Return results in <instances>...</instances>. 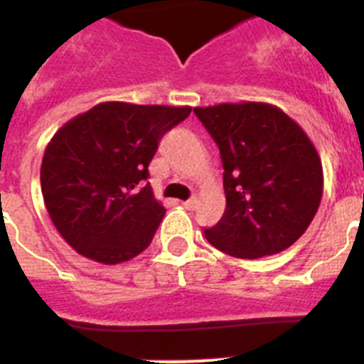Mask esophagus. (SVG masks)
<instances>
[{"label":"esophagus","instance_id":"esophagus-1","mask_svg":"<svg viewBox=\"0 0 364 364\" xmlns=\"http://www.w3.org/2000/svg\"><path fill=\"white\" fill-rule=\"evenodd\" d=\"M182 205H184L186 210H195L197 208V198H189V200L182 202Z\"/></svg>","mask_w":364,"mask_h":364}]
</instances>
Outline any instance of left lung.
<instances>
[{"instance_id":"8db88e82","label":"left lung","mask_w":364,"mask_h":364,"mask_svg":"<svg viewBox=\"0 0 364 364\" xmlns=\"http://www.w3.org/2000/svg\"><path fill=\"white\" fill-rule=\"evenodd\" d=\"M220 149L226 211L204 230L237 259L284 252L308 230L323 197V164L308 134L277 105L239 102L193 109Z\"/></svg>"}]
</instances>
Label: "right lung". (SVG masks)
<instances>
[{"instance_id":"right-lung-1","label":"right lung","mask_w":364,"mask_h":364,"mask_svg":"<svg viewBox=\"0 0 364 364\" xmlns=\"http://www.w3.org/2000/svg\"><path fill=\"white\" fill-rule=\"evenodd\" d=\"M182 105L102 102L54 133L41 160L45 208L80 255L120 264L153 240L166 208L153 195L147 166L160 138L189 117Z\"/></svg>"}]
</instances>
